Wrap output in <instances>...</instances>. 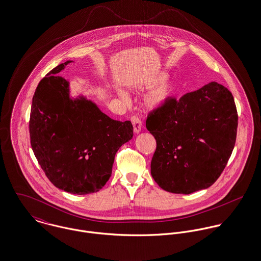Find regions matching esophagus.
Here are the masks:
<instances>
[{
	"label": "esophagus",
	"instance_id": "1",
	"mask_svg": "<svg viewBox=\"0 0 261 261\" xmlns=\"http://www.w3.org/2000/svg\"><path fill=\"white\" fill-rule=\"evenodd\" d=\"M131 122L133 124V128H134V132L135 133H139L142 129V123L140 121V119L138 117L133 116L131 118Z\"/></svg>",
	"mask_w": 261,
	"mask_h": 261
}]
</instances>
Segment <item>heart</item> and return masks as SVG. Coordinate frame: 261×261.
Segmentation results:
<instances>
[{
	"mask_svg": "<svg viewBox=\"0 0 261 261\" xmlns=\"http://www.w3.org/2000/svg\"><path fill=\"white\" fill-rule=\"evenodd\" d=\"M165 74H158L145 80L146 84L156 83L150 88L143 96L142 101L145 108L149 110L160 108L165 105L172 97L175 86L171 80L165 79ZM116 92L120 98H122L123 100H127V94L123 89L117 88Z\"/></svg>",
	"mask_w": 261,
	"mask_h": 261,
	"instance_id": "b5f03b06",
	"label": "heart"
}]
</instances>
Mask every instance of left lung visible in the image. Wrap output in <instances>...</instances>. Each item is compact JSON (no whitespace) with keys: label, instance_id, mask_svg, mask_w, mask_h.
Returning a JSON list of instances; mask_svg holds the SVG:
<instances>
[{"label":"left lung","instance_id":"obj_1","mask_svg":"<svg viewBox=\"0 0 261 261\" xmlns=\"http://www.w3.org/2000/svg\"><path fill=\"white\" fill-rule=\"evenodd\" d=\"M237 120L231 92L217 82L151 112L146 128L157 143L151 161L155 182L177 194L210 187L231 156Z\"/></svg>","mask_w":261,"mask_h":261}]
</instances>
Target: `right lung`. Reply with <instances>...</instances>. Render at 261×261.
Instances as JSON below:
<instances>
[{
    "mask_svg": "<svg viewBox=\"0 0 261 261\" xmlns=\"http://www.w3.org/2000/svg\"><path fill=\"white\" fill-rule=\"evenodd\" d=\"M66 61L43 78L33 96L30 137L33 152L59 189L85 195L99 191L112 174L118 149L133 137L130 121H117L91 99L71 95L57 74Z\"/></svg>",
    "mask_w": 261,
    "mask_h": 261,
    "instance_id": "right-lung-1",
    "label": "right lung"
}]
</instances>
